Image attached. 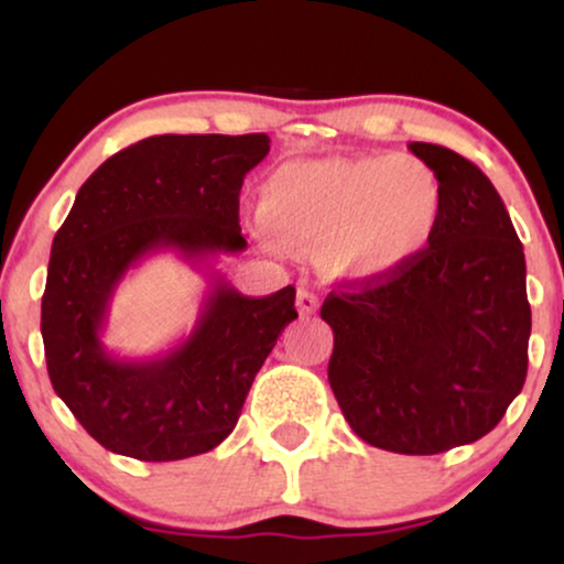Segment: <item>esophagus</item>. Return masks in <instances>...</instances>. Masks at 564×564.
<instances>
[{"mask_svg": "<svg viewBox=\"0 0 564 564\" xmlns=\"http://www.w3.org/2000/svg\"><path fill=\"white\" fill-rule=\"evenodd\" d=\"M296 310H300L302 315L318 313V296L310 291V286H304V283L300 289H296Z\"/></svg>", "mask_w": 564, "mask_h": 564, "instance_id": "obj_1", "label": "esophagus"}]
</instances>
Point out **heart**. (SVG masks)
I'll list each match as a JSON object with an SVG mask.
<instances>
[{
	"instance_id": "heart-1",
	"label": "heart",
	"mask_w": 564,
	"mask_h": 564,
	"mask_svg": "<svg viewBox=\"0 0 564 564\" xmlns=\"http://www.w3.org/2000/svg\"><path fill=\"white\" fill-rule=\"evenodd\" d=\"M254 236L270 251L315 249L326 275L366 283L403 273L435 243L445 185L405 153L289 161L264 180Z\"/></svg>"
}]
</instances>
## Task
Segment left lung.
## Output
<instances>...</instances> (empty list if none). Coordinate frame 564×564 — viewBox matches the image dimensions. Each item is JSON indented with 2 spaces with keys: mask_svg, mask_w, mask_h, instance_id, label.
<instances>
[{
  "mask_svg": "<svg viewBox=\"0 0 564 564\" xmlns=\"http://www.w3.org/2000/svg\"><path fill=\"white\" fill-rule=\"evenodd\" d=\"M411 153L440 174L445 219L403 273L332 291L328 384L368 445L432 456L488 435L525 384V254L494 183L432 142Z\"/></svg>",
  "mask_w": 564,
  "mask_h": 564,
  "instance_id": "obj_1",
  "label": "left lung"
}]
</instances>
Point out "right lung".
<instances>
[{"instance_id":"right-lung-1","label":"right lung","mask_w":564,"mask_h":564,"mask_svg":"<svg viewBox=\"0 0 564 564\" xmlns=\"http://www.w3.org/2000/svg\"><path fill=\"white\" fill-rule=\"evenodd\" d=\"M268 134H156L100 164L55 232L42 296L50 381L102 448L177 462L217 448L251 381L296 318L294 286L246 296L212 264L194 332L170 354L119 359L101 345L120 278L156 250L206 263L238 254L243 177L268 156Z\"/></svg>"}]
</instances>
